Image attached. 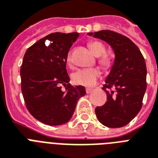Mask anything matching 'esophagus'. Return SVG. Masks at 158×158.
Here are the masks:
<instances>
[{
    "instance_id": "esophagus-1",
    "label": "esophagus",
    "mask_w": 158,
    "mask_h": 158,
    "mask_svg": "<svg viewBox=\"0 0 158 158\" xmlns=\"http://www.w3.org/2000/svg\"><path fill=\"white\" fill-rule=\"evenodd\" d=\"M92 91H93V89H86V94H90Z\"/></svg>"
}]
</instances>
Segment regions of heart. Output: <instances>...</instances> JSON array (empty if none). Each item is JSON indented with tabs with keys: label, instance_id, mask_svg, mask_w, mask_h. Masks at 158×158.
Wrapping results in <instances>:
<instances>
[{
	"label": "heart",
	"instance_id": "obj_1",
	"mask_svg": "<svg viewBox=\"0 0 158 158\" xmlns=\"http://www.w3.org/2000/svg\"><path fill=\"white\" fill-rule=\"evenodd\" d=\"M89 46L92 52L97 56H100L98 63L105 69H109L112 65V59L110 56L106 53V48L103 43L100 41H91ZM66 61L70 64L72 61L71 54L67 55ZM101 76V71L98 68H87L79 69L72 74V81L77 85L84 87H92L96 84L97 80Z\"/></svg>",
	"mask_w": 158,
	"mask_h": 158
}]
</instances>
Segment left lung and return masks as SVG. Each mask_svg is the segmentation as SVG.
Wrapping results in <instances>:
<instances>
[{
	"label": "left lung",
	"instance_id": "left-lung-1",
	"mask_svg": "<svg viewBox=\"0 0 158 158\" xmlns=\"http://www.w3.org/2000/svg\"><path fill=\"white\" fill-rule=\"evenodd\" d=\"M89 35L106 42L115 55L114 64L102 87L107 101L96 107L97 117L106 127H123L142 107L147 89L144 58L137 46L120 33L102 30L94 34L89 33Z\"/></svg>",
	"mask_w": 158,
	"mask_h": 158
}]
</instances>
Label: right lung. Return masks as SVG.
<instances>
[{"mask_svg":"<svg viewBox=\"0 0 158 158\" xmlns=\"http://www.w3.org/2000/svg\"><path fill=\"white\" fill-rule=\"evenodd\" d=\"M78 37V33H51L28 48L23 56L20 68L23 99L29 113L43 124L68 122L79 98L86 94L84 87L69 84L66 71L67 55ZM46 40L51 42L49 46L45 45Z\"/></svg>","mask_w":158,"mask_h":158,"instance_id":"1","label":"right lung"}]
</instances>
